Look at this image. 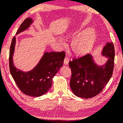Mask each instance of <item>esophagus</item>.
<instances>
[{"label": "esophagus", "mask_w": 123, "mask_h": 123, "mask_svg": "<svg viewBox=\"0 0 123 123\" xmlns=\"http://www.w3.org/2000/svg\"><path fill=\"white\" fill-rule=\"evenodd\" d=\"M69 59H68V57H67V56L65 57L64 60V64L65 65L68 64V63H69Z\"/></svg>", "instance_id": "esophagus-1"}]
</instances>
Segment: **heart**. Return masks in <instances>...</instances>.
<instances>
[{
	"mask_svg": "<svg viewBox=\"0 0 123 123\" xmlns=\"http://www.w3.org/2000/svg\"><path fill=\"white\" fill-rule=\"evenodd\" d=\"M78 32H72L69 34V36L74 37L77 35ZM95 33L92 29L87 30L84 31L78 36H77L72 41L71 48L73 52L77 55L85 54L88 52L92 47L94 42L95 39ZM60 42L64 44V42L61 40Z\"/></svg>",
	"mask_w": 123,
	"mask_h": 123,
	"instance_id": "b5f03b06",
	"label": "heart"
}]
</instances>
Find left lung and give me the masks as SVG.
<instances>
[{"instance_id":"left-lung-1","label":"left lung","mask_w":123,"mask_h":123,"mask_svg":"<svg viewBox=\"0 0 123 123\" xmlns=\"http://www.w3.org/2000/svg\"><path fill=\"white\" fill-rule=\"evenodd\" d=\"M102 54L108 57L105 66H97L92 55L87 54L74 58L69 62L71 77L70 86L77 97L89 98L95 97L104 88L111 77L114 68L115 48L112 43H108Z\"/></svg>"}]
</instances>
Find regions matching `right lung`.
<instances>
[{"label":"right lung","mask_w":123,"mask_h":123,"mask_svg":"<svg viewBox=\"0 0 123 123\" xmlns=\"http://www.w3.org/2000/svg\"><path fill=\"white\" fill-rule=\"evenodd\" d=\"M33 22L31 18L25 19L17 31L16 34L29 27ZM16 43L15 37L12 39L9 49V66L10 73L19 89L30 97H38L47 92L51 87L52 79L63 66L65 53L46 52L38 64L32 70L23 72L14 66L13 56Z\"/></svg>","instance_id":"right-lung-1"}]
</instances>
